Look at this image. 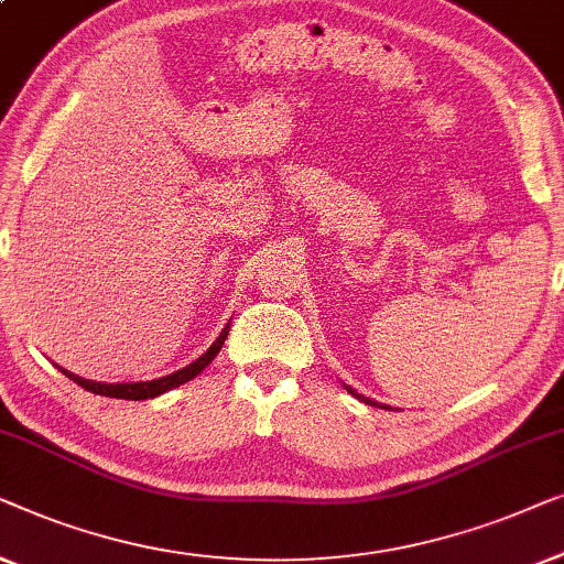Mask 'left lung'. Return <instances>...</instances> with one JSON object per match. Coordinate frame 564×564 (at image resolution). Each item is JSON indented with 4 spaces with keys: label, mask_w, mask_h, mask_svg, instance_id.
Returning a JSON list of instances; mask_svg holds the SVG:
<instances>
[{
    "label": "left lung",
    "mask_w": 564,
    "mask_h": 564,
    "mask_svg": "<svg viewBox=\"0 0 564 564\" xmlns=\"http://www.w3.org/2000/svg\"><path fill=\"white\" fill-rule=\"evenodd\" d=\"M347 391H350L352 395H358V399H362L365 403H370V406H380V403H376V401H370V399H365V395H360V393H355V391H352V388H347ZM383 409H386V406H383Z\"/></svg>",
    "instance_id": "8db88e82"
}]
</instances>
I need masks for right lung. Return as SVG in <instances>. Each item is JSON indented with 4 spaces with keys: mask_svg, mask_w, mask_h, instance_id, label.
<instances>
[{
    "mask_svg": "<svg viewBox=\"0 0 564 564\" xmlns=\"http://www.w3.org/2000/svg\"><path fill=\"white\" fill-rule=\"evenodd\" d=\"M227 332L229 327L221 329V335L217 337V343H214L209 350H206L199 360H194L192 365H186L184 370H176L171 372V376L165 378H158V380H145V383H94V380H86V378H78L74 372L63 370L61 372L66 378L74 380L86 391L97 393V395H109V399H127V401H142V399H155V395H161L165 391H171V388H176L181 383H186V380H192L194 376H199V372L209 365L214 358H217V352L221 350V345H225L227 339Z\"/></svg>",
    "mask_w": 564,
    "mask_h": 564,
    "instance_id": "right-lung-1",
    "label": "right lung"
}]
</instances>
